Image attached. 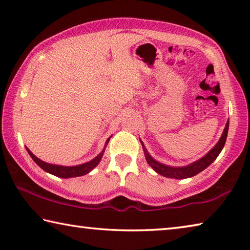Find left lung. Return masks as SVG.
I'll use <instances>...</instances> for the list:
<instances>
[{"label":"left lung","instance_id":"1","mask_svg":"<svg viewBox=\"0 0 250 250\" xmlns=\"http://www.w3.org/2000/svg\"><path fill=\"white\" fill-rule=\"evenodd\" d=\"M228 125H229V120L227 121L225 129H224V132L222 134L221 139L217 142V145L215 146L213 149H211L208 153H207L204 158L200 159L196 162H194L192 164H189L188 167H167L164 166V164H161L159 162H156L153 158H151V155L147 153L146 149L143 146V143L141 142L143 151H145V155L146 159V162L149 163V166L153 168V170L159 173V174L166 176V177H171V179H176V180H182V179H188V177H192L194 175L198 174V173L202 172L203 170H205L207 167H209L211 163L214 162L218 154L221 153V151L223 150L224 146H225L226 142V138H227V133H228Z\"/></svg>","mask_w":250,"mask_h":250}]
</instances>
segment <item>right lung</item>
<instances>
[{
  "label": "right lung",
  "instance_id": "1",
  "mask_svg": "<svg viewBox=\"0 0 250 250\" xmlns=\"http://www.w3.org/2000/svg\"><path fill=\"white\" fill-rule=\"evenodd\" d=\"M109 140H110V138L108 139L107 142H109ZM26 150L28 152V154L32 156V159L35 161V163L37 164V166H40V167L43 168L44 171L50 173V174L58 176V177H62V179H68V177H75V176H82V175L87 174V173H89L92 168L98 166V163L100 162V160H101V158H103L104 152V150L98 156H96L94 160H91L90 162L80 164V166H76V167H62V166H54V164L46 163V162H44V161H42L39 158H36V156L34 155L32 152L27 149V147H26Z\"/></svg>",
  "mask_w": 250,
  "mask_h": 250
}]
</instances>
